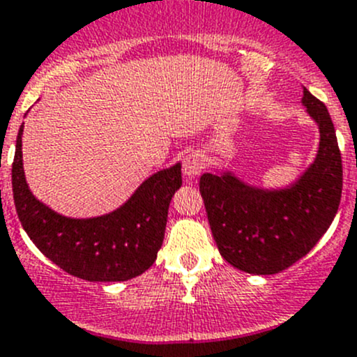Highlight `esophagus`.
<instances>
[{"label":"esophagus","instance_id":"1","mask_svg":"<svg viewBox=\"0 0 357 357\" xmlns=\"http://www.w3.org/2000/svg\"><path fill=\"white\" fill-rule=\"evenodd\" d=\"M205 169V158L199 152H192L183 160V174L188 179H195Z\"/></svg>","mask_w":357,"mask_h":357}]
</instances>
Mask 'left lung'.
I'll return each instance as SVG.
<instances>
[{
	"label": "left lung",
	"instance_id": "obj_1",
	"mask_svg": "<svg viewBox=\"0 0 357 357\" xmlns=\"http://www.w3.org/2000/svg\"><path fill=\"white\" fill-rule=\"evenodd\" d=\"M302 103L319 126V150L295 185L261 190L231 172H207L200 178L215 245L240 271L276 275L290 268L319 242L338 211L342 157L332 117L305 88Z\"/></svg>",
	"mask_w": 357,
	"mask_h": 357
}]
</instances>
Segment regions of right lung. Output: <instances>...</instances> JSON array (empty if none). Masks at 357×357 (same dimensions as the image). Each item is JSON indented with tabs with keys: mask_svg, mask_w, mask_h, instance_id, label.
<instances>
[{
	"mask_svg": "<svg viewBox=\"0 0 357 357\" xmlns=\"http://www.w3.org/2000/svg\"><path fill=\"white\" fill-rule=\"evenodd\" d=\"M22 129L12 165L13 202L34 245L68 275L88 282H126L145 273L164 242L169 204L181 186V165L150 176L110 214L63 218L29 190L22 167Z\"/></svg>",
	"mask_w": 357,
	"mask_h": 357,
	"instance_id": "right-lung-1",
	"label": "right lung"
}]
</instances>
